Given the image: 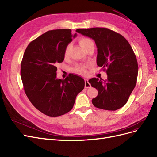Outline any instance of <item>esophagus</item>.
I'll return each mask as SVG.
<instances>
[{
  "instance_id": "34e87169",
  "label": "esophagus",
  "mask_w": 157,
  "mask_h": 157,
  "mask_svg": "<svg viewBox=\"0 0 157 157\" xmlns=\"http://www.w3.org/2000/svg\"><path fill=\"white\" fill-rule=\"evenodd\" d=\"M90 87H91V85L89 83V80L87 79H85V87L88 89L90 88Z\"/></svg>"
}]
</instances>
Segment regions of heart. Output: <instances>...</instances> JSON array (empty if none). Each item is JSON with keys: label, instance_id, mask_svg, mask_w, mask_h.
<instances>
[{"label": "heart", "instance_id": "1", "mask_svg": "<svg viewBox=\"0 0 157 157\" xmlns=\"http://www.w3.org/2000/svg\"><path fill=\"white\" fill-rule=\"evenodd\" d=\"M79 43L81 46H82L85 50L87 49L90 45L94 44L93 40L87 37H82L79 39ZM72 48V44H68L67 46H66L64 51V57L65 59H67L70 55L71 53V50ZM88 68V65L85 64V65H79L78 67H75L74 70L75 72L81 74V75H85L87 72V69Z\"/></svg>", "mask_w": 157, "mask_h": 157}]
</instances>
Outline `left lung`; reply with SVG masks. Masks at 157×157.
Wrapping results in <instances>:
<instances>
[{
    "mask_svg": "<svg viewBox=\"0 0 157 157\" xmlns=\"http://www.w3.org/2000/svg\"><path fill=\"white\" fill-rule=\"evenodd\" d=\"M77 33L94 40L97 48V63L105 70L108 79L89 80L98 90L92 100L96 108L115 111L124 106L137 82L138 65L128 42L120 34L107 28L77 29Z\"/></svg>",
    "mask_w": 157,
    "mask_h": 157,
    "instance_id": "1",
    "label": "left lung"
}]
</instances>
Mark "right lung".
I'll return each mask as SVG.
<instances>
[{
	"label": "right lung",
	"instance_id": "1",
	"mask_svg": "<svg viewBox=\"0 0 157 157\" xmlns=\"http://www.w3.org/2000/svg\"><path fill=\"white\" fill-rule=\"evenodd\" d=\"M77 36L70 29L47 31L30 42L21 63L25 92L33 105L44 114L58 117L70 112L85 81L70 74L57 78V64L64 60L66 46Z\"/></svg>",
	"mask_w": 157,
	"mask_h": 157
}]
</instances>
